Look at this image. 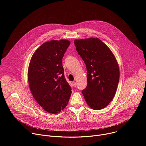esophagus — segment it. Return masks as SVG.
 Masks as SVG:
<instances>
[{
  "mask_svg": "<svg viewBox=\"0 0 146 146\" xmlns=\"http://www.w3.org/2000/svg\"><path fill=\"white\" fill-rule=\"evenodd\" d=\"M72 86H73V87H76V86H77V84H76V82H72Z\"/></svg>",
  "mask_w": 146,
  "mask_h": 146,
  "instance_id": "1",
  "label": "esophagus"
}]
</instances>
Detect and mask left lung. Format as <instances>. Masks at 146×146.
Here are the masks:
<instances>
[{
  "mask_svg": "<svg viewBox=\"0 0 146 146\" xmlns=\"http://www.w3.org/2000/svg\"><path fill=\"white\" fill-rule=\"evenodd\" d=\"M74 43L87 67V86L82 95L91 108L101 110L109 105L117 91L119 78L117 59L97 37L76 39Z\"/></svg>",
  "mask_w": 146,
  "mask_h": 146,
  "instance_id": "obj_1",
  "label": "left lung"
}]
</instances>
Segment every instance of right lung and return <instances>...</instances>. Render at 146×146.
<instances>
[{"mask_svg":"<svg viewBox=\"0 0 146 146\" xmlns=\"http://www.w3.org/2000/svg\"><path fill=\"white\" fill-rule=\"evenodd\" d=\"M70 44L65 39L46 41L35 51L29 65L31 93L38 105L50 113L57 114L64 110L72 94L62 62Z\"/></svg>","mask_w":146,"mask_h":146,"instance_id":"1","label":"right lung"}]
</instances>
